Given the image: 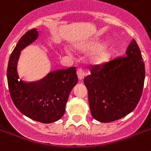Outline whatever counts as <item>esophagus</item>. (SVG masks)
<instances>
[{"instance_id":"1","label":"esophagus","mask_w":151,"mask_h":151,"mask_svg":"<svg viewBox=\"0 0 151 151\" xmlns=\"http://www.w3.org/2000/svg\"><path fill=\"white\" fill-rule=\"evenodd\" d=\"M77 74H78V77L79 79H82L85 76V73H84V70H83L81 67H79V68L77 69Z\"/></svg>"}]
</instances>
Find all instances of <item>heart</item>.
<instances>
[{
    "mask_svg": "<svg viewBox=\"0 0 151 151\" xmlns=\"http://www.w3.org/2000/svg\"><path fill=\"white\" fill-rule=\"evenodd\" d=\"M96 44L95 43H89L88 45H87V47L88 48H91V49H92V48H96Z\"/></svg>",
    "mask_w": 151,
    "mask_h": 151,
    "instance_id": "obj_1",
    "label": "heart"
}]
</instances>
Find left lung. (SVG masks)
I'll use <instances>...</instances> for the list:
<instances>
[{
    "label": "left lung",
    "instance_id": "8db88e82",
    "mask_svg": "<svg viewBox=\"0 0 151 151\" xmlns=\"http://www.w3.org/2000/svg\"><path fill=\"white\" fill-rule=\"evenodd\" d=\"M84 78L92 116L111 122L126 116L136 107L143 93L145 66L138 45L132 40L124 56L91 65Z\"/></svg>",
    "mask_w": 151,
    "mask_h": 151
}]
</instances>
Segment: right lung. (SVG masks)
<instances>
[{"mask_svg":"<svg viewBox=\"0 0 151 151\" xmlns=\"http://www.w3.org/2000/svg\"><path fill=\"white\" fill-rule=\"evenodd\" d=\"M38 36L31 29L21 37L8 60L7 79L11 98L20 112L41 123L59 120L65 113L66 102L73 86L78 82L76 67L51 72L36 82L19 80L16 66L20 51L32 43Z\"/></svg>","mask_w":151,"mask_h":151,"instance_id":"add662e5","label":"right lung"}]
</instances>
